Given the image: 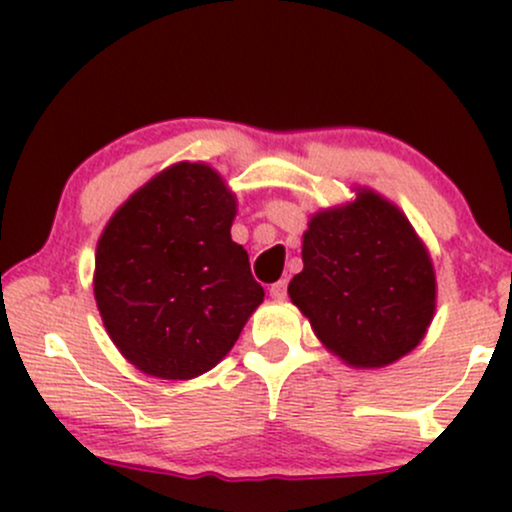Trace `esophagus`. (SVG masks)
<instances>
[{"mask_svg": "<svg viewBox=\"0 0 512 512\" xmlns=\"http://www.w3.org/2000/svg\"><path fill=\"white\" fill-rule=\"evenodd\" d=\"M286 289H289V281L279 279V281H276V284L269 286V296H272L274 301H284V298H286Z\"/></svg>", "mask_w": 512, "mask_h": 512, "instance_id": "esophagus-1", "label": "esophagus"}]
</instances>
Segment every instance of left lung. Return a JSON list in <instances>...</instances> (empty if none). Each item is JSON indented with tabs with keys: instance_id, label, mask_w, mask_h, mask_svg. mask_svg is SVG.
I'll return each instance as SVG.
<instances>
[{
	"instance_id": "8db88e82",
	"label": "left lung",
	"mask_w": 512,
	"mask_h": 512,
	"mask_svg": "<svg viewBox=\"0 0 512 512\" xmlns=\"http://www.w3.org/2000/svg\"><path fill=\"white\" fill-rule=\"evenodd\" d=\"M358 195L356 204L313 216L289 296L334 354L380 368L424 339L436 274L402 211L375 192Z\"/></svg>"
}]
</instances>
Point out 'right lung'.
Instances as JSON below:
<instances>
[{
    "instance_id": "obj_1",
    "label": "right lung",
    "mask_w": 512,
    "mask_h": 512,
    "mask_svg": "<svg viewBox=\"0 0 512 512\" xmlns=\"http://www.w3.org/2000/svg\"><path fill=\"white\" fill-rule=\"evenodd\" d=\"M236 197L202 163L163 170L122 204L96 252V303L129 363L166 380L214 368L264 289L231 240Z\"/></svg>"
}]
</instances>
